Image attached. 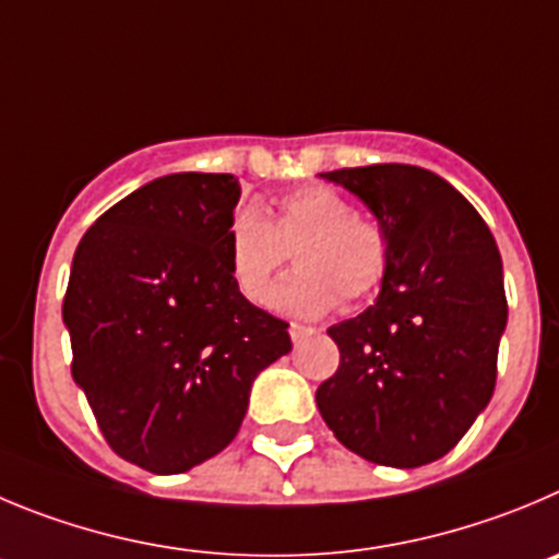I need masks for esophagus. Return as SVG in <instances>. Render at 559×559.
I'll use <instances>...</instances> for the list:
<instances>
[{
  "label": "esophagus",
  "mask_w": 559,
  "mask_h": 559,
  "mask_svg": "<svg viewBox=\"0 0 559 559\" xmlns=\"http://www.w3.org/2000/svg\"><path fill=\"white\" fill-rule=\"evenodd\" d=\"M306 333H311V328H309V325H300V322H292V325H289V336H292V342H300V338H304Z\"/></svg>",
  "instance_id": "34e87169"
}]
</instances>
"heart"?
I'll use <instances>...</instances> for the list:
<instances>
[{"mask_svg": "<svg viewBox=\"0 0 559 559\" xmlns=\"http://www.w3.org/2000/svg\"><path fill=\"white\" fill-rule=\"evenodd\" d=\"M295 250L297 270L273 295L275 309L320 317L338 304L356 306L383 286L391 242L383 226L361 217L333 187H297L275 201L270 221L259 206H239L228 223L226 253L237 289L250 304H267L278 270Z\"/></svg>", "mask_w": 559, "mask_h": 559, "instance_id": "b5f03b06", "label": "heart"}]
</instances>
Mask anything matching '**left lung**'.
I'll list each match as a JSON object with an SVG mask.
<instances>
[{"label": "left lung", "mask_w": 559, "mask_h": 559, "mask_svg": "<svg viewBox=\"0 0 559 559\" xmlns=\"http://www.w3.org/2000/svg\"><path fill=\"white\" fill-rule=\"evenodd\" d=\"M361 198L391 242L374 306L328 328L338 369L317 389L333 436L380 466L416 468L466 436L497 385L508 325L502 255L477 209L416 165L322 174Z\"/></svg>", "instance_id": "obj_1"}]
</instances>
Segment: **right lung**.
I'll return each instance as SVG.
<instances>
[{"instance_id": "add662e5", "label": "right lung", "mask_w": 559, "mask_h": 559, "mask_svg": "<svg viewBox=\"0 0 559 559\" xmlns=\"http://www.w3.org/2000/svg\"><path fill=\"white\" fill-rule=\"evenodd\" d=\"M231 174H170L109 206L82 237L62 322L71 374L115 455L181 474L226 450L255 374L292 350L228 270Z\"/></svg>"}]
</instances>
